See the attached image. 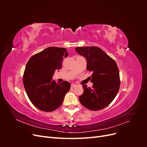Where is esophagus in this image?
Wrapping results in <instances>:
<instances>
[{"label":"esophagus","instance_id":"34e87169","mask_svg":"<svg viewBox=\"0 0 147 147\" xmlns=\"http://www.w3.org/2000/svg\"><path fill=\"white\" fill-rule=\"evenodd\" d=\"M77 86V85L75 84H71V87L72 88H75V87H76Z\"/></svg>","mask_w":147,"mask_h":147}]
</instances>
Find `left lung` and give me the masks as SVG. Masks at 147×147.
I'll return each instance as SVG.
<instances>
[{
    "label": "left lung",
    "mask_w": 147,
    "mask_h": 147,
    "mask_svg": "<svg viewBox=\"0 0 147 147\" xmlns=\"http://www.w3.org/2000/svg\"><path fill=\"white\" fill-rule=\"evenodd\" d=\"M78 54L87 61V70L93 72L92 88L83 85V93L80 96V103L86 109L96 111L107 107L117 95L120 78L116 62L97 47L75 48Z\"/></svg>",
    "instance_id": "left-lung-1"
}]
</instances>
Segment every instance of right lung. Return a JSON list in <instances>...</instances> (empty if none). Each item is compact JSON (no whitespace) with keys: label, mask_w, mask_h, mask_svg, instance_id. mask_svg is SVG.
Segmentation results:
<instances>
[{"label":"right lung","mask_w":147,"mask_h":147,"mask_svg":"<svg viewBox=\"0 0 147 147\" xmlns=\"http://www.w3.org/2000/svg\"><path fill=\"white\" fill-rule=\"evenodd\" d=\"M64 48L48 47L33 55L26 65L23 84L29 100L38 109L50 112L59 108L70 88L69 82L57 83L52 80L56 69L62 68Z\"/></svg>","instance_id":"1"}]
</instances>
